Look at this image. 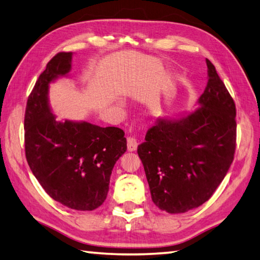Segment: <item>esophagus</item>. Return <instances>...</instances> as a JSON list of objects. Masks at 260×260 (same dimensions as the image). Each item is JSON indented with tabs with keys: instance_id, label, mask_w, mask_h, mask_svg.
Wrapping results in <instances>:
<instances>
[{
	"instance_id": "1",
	"label": "esophagus",
	"mask_w": 260,
	"mask_h": 260,
	"mask_svg": "<svg viewBox=\"0 0 260 260\" xmlns=\"http://www.w3.org/2000/svg\"><path fill=\"white\" fill-rule=\"evenodd\" d=\"M126 146H128V150L129 151H135L137 149V147H138L137 138L135 136L129 137L128 139H126Z\"/></svg>"
}]
</instances>
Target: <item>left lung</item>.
Wrapping results in <instances>:
<instances>
[{
	"mask_svg": "<svg viewBox=\"0 0 260 260\" xmlns=\"http://www.w3.org/2000/svg\"><path fill=\"white\" fill-rule=\"evenodd\" d=\"M194 113L158 120L138 155L152 202L168 213H184L206 202L231 166L237 141L236 104L213 63Z\"/></svg>",
	"mask_w": 260,
	"mask_h": 260,
	"instance_id": "8db88e82",
	"label": "left lung"
}]
</instances>
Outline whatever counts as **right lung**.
<instances>
[{"instance_id": "add662e5", "label": "right lung", "mask_w": 260, "mask_h": 260, "mask_svg": "<svg viewBox=\"0 0 260 260\" xmlns=\"http://www.w3.org/2000/svg\"><path fill=\"white\" fill-rule=\"evenodd\" d=\"M73 52H58L31 91L24 114V150L31 172L51 199L92 211L107 199L116 160L126 150L122 129L88 122H57L48 105V84L71 71Z\"/></svg>"}]
</instances>
